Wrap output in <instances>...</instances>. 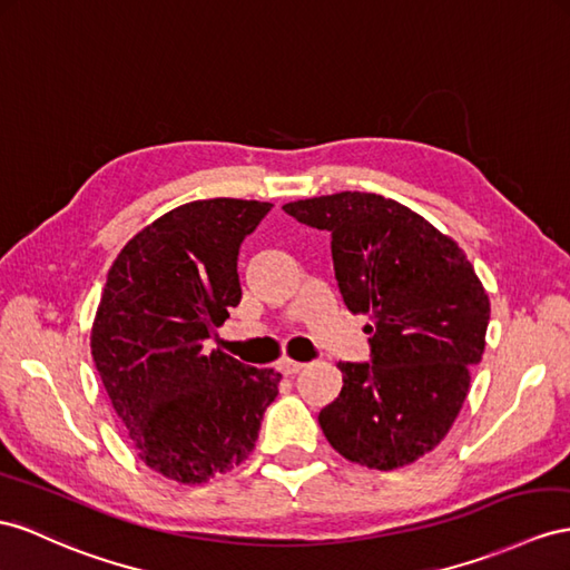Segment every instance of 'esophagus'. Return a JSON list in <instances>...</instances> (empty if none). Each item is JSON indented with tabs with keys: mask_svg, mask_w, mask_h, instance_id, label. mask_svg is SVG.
Segmentation results:
<instances>
[{
	"mask_svg": "<svg viewBox=\"0 0 570 570\" xmlns=\"http://www.w3.org/2000/svg\"><path fill=\"white\" fill-rule=\"evenodd\" d=\"M303 368H305V363H301V361H294V358H282L279 361V371L284 375H296Z\"/></svg>",
	"mask_w": 570,
	"mask_h": 570,
	"instance_id": "obj_1",
	"label": "esophagus"
}]
</instances>
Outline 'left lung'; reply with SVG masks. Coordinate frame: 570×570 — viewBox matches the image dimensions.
Here are the masks:
<instances>
[{
	"instance_id": "1",
	"label": "left lung",
	"mask_w": 570,
	"mask_h": 570,
	"mask_svg": "<svg viewBox=\"0 0 570 570\" xmlns=\"http://www.w3.org/2000/svg\"><path fill=\"white\" fill-rule=\"evenodd\" d=\"M284 212L332 233L344 305L371 317V363H337L344 385L320 412V429L368 470L416 462L455 424L484 354V284L455 240L383 195L337 193Z\"/></svg>"
}]
</instances>
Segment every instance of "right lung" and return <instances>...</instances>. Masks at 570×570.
Here are the masks:
<instances>
[{"mask_svg": "<svg viewBox=\"0 0 570 570\" xmlns=\"http://www.w3.org/2000/svg\"><path fill=\"white\" fill-rule=\"evenodd\" d=\"M272 209L197 199L144 226L115 257L91 354L139 460L178 484H204L250 455L282 373L204 352L240 303L238 247Z\"/></svg>", "mask_w": 570, "mask_h": 570, "instance_id": "add662e5", "label": "right lung"}]
</instances>
